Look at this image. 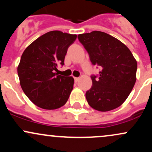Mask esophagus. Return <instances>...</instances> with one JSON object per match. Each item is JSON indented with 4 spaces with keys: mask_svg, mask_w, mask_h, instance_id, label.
<instances>
[{
    "mask_svg": "<svg viewBox=\"0 0 152 152\" xmlns=\"http://www.w3.org/2000/svg\"><path fill=\"white\" fill-rule=\"evenodd\" d=\"M78 80H79V78H78V77H74V81L75 82H78Z\"/></svg>",
    "mask_w": 152,
    "mask_h": 152,
    "instance_id": "1",
    "label": "esophagus"
}]
</instances>
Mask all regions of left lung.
<instances>
[{
  "instance_id": "obj_1",
  "label": "left lung",
  "mask_w": 152,
  "mask_h": 152,
  "mask_svg": "<svg viewBox=\"0 0 152 152\" xmlns=\"http://www.w3.org/2000/svg\"><path fill=\"white\" fill-rule=\"evenodd\" d=\"M90 61L100 67L92 75V86L86 92L91 107L99 111L118 107L129 96L136 82L137 63L127 47L111 35L99 31L78 35Z\"/></svg>"
}]
</instances>
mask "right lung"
I'll use <instances>...</instances> for the list:
<instances>
[{
	"instance_id": "right-lung-1",
	"label": "right lung",
	"mask_w": 152,
	"mask_h": 152,
	"mask_svg": "<svg viewBox=\"0 0 152 152\" xmlns=\"http://www.w3.org/2000/svg\"><path fill=\"white\" fill-rule=\"evenodd\" d=\"M76 37L62 31H50L37 38L23 53L18 66L20 86L38 107L56 109L69 99L74 78L55 71L58 65H64L68 48Z\"/></svg>"
}]
</instances>
